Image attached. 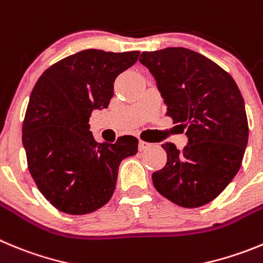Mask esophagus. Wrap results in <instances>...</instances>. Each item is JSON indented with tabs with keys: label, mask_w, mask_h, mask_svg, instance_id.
Segmentation results:
<instances>
[{
	"label": "esophagus",
	"mask_w": 263,
	"mask_h": 263,
	"mask_svg": "<svg viewBox=\"0 0 263 263\" xmlns=\"http://www.w3.org/2000/svg\"><path fill=\"white\" fill-rule=\"evenodd\" d=\"M148 147H151V143H148V142L146 141H139V150L144 151L147 150Z\"/></svg>",
	"instance_id": "esophagus-1"
}]
</instances>
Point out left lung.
Instances as JSON below:
<instances>
[{"mask_svg":"<svg viewBox=\"0 0 263 263\" xmlns=\"http://www.w3.org/2000/svg\"><path fill=\"white\" fill-rule=\"evenodd\" d=\"M139 62L155 78L167 116L187 137L182 151L161 144L167 164L153 173L154 186L181 207L203 206L241 167L249 137L241 92L227 71L186 48L143 52Z\"/></svg>","mask_w":263,"mask_h":263,"instance_id":"left-lung-1","label":"left lung"}]
</instances>
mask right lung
<instances>
[{"instance_id":"right-lung-1","label":"right lung","mask_w":263,"mask_h":263,"mask_svg":"<svg viewBox=\"0 0 263 263\" xmlns=\"http://www.w3.org/2000/svg\"><path fill=\"white\" fill-rule=\"evenodd\" d=\"M138 56V50H82L48 67L36 82L22 142L36 186L57 210L83 215L104 206L120 163L138 151L136 137L99 143L88 130L92 110L108 107L115 79Z\"/></svg>"}]
</instances>
